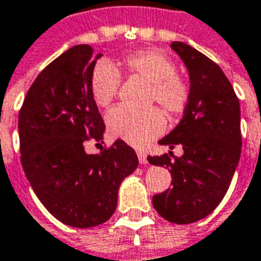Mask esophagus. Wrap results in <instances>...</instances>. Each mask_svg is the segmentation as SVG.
Listing matches in <instances>:
<instances>
[{
  "instance_id": "1",
  "label": "esophagus",
  "mask_w": 261,
  "mask_h": 261,
  "mask_svg": "<svg viewBox=\"0 0 261 261\" xmlns=\"http://www.w3.org/2000/svg\"><path fill=\"white\" fill-rule=\"evenodd\" d=\"M137 156H139V160L141 165H146L147 163V156L143 150H137Z\"/></svg>"
}]
</instances>
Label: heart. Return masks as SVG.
I'll return each instance as SVG.
<instances>
[{"instance_id":"heart-1","label":"heart","mask_w":261,"mask_h":261,"mask_svg":"<svg viewBox=\"0 0 261 261\" xmlns=\"http://www.w3.org/2000/svg\"><path fill=\"white\" fill-rule=\"evenodd\" d=\"M122 65L130 76H136L150 84V102H158L170 117L185 113L191 86L186 79L177 75L175 60L159 49H143L128 53ZM121 73L110 60H99L91 72L89 88L92 99L98 107H108L118 94ZM107 125L114 137L133 146H143L158 137L165 130V117L158 108L146 111H131L115 107L107 115Z\"/></svg>"}]
</instances>
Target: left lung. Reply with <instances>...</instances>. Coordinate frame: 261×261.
<instances>
[{"label":"left lung","mask_w":261,"mask_h":261,"mask_svg":"<svg viewBox=\"0 0 261 261\" xmlns=\"http://www.w3.org/2000/svg\"><path fill=\"white\" fill-rule=\"evenodd\" d=\"M170 47L189 72L191 98L175 130L159 141L172 150L182 146L184 154L147 158L172 175V188L154 195L153 206L169 222L192 224L210 215L228 191L241 154L240 102L215 62L182 41Z\"/></svg>","instance_id":"8db88e82"}]
</instances>
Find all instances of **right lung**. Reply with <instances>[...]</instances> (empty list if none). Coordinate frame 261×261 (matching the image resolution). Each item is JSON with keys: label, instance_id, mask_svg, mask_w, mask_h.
Returning <instances> with one entry per match:
<instances>
[{"label": "right lung", "instance_id": "1", "mask_svg": "<svg viewBox=\"0 0 261 261\" xmlns=\"http://www.w3.org/2000/svg\"><path fill=\"white\" fill-rule=\"evenodd\" d=\"M77 44L39 73L24 98L18 136L24 173L46 210L60 222L89 228L111 218L121 182L139 159L117 140L99 154L85 143H102L105 124L92 99L89 77L96 59Z\"/></svg>", "mask_w": 261, "mask_h": 261}]
</instances>
